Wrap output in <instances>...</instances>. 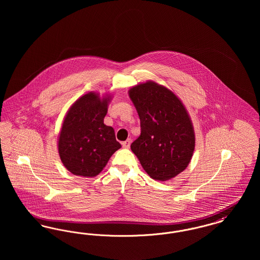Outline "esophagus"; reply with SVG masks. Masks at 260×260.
Instances as JSON below:
<instances>
[{
	"instance_id": "1",
	"label": "esophagus",
	"mask_w": 260,
	"mask_h": 260,
	"mask_svg": "<svg viewBox=\"0 0 260 260\" xmlns=\"http://www.w3.org/2000/svg\"><path fill=\"white\" fill-rule=\"evenodd\" d=\"M131 143H132V140L131 139H127V140H125L124 142H122V145H123V147L124 148H129V146H131Z\"/></svg>"
}]
</instances>
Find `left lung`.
I'll list each match as a JSON object with an SVG mask.
<instances>
[{"label": "left lung", "mask_w": 260, "mask_h": 260, "mask_svg": "<svg viewBox=\"0 0 260 260\" xmlns=\"http://www.w3.org/2000/svg\"><path fill=\"white\" fill-rule=\"evenodd\" d=\"M140 119L141 134L131 149L155 180L167 181L188 167L195 150L192 120L172 89L154 81L128 90Z\"/></svg>", "instance_id": "1"}]
</instances>
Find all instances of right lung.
Here are the masks:
<instances>
[{
	"label": "right lung",
	"mask_w": 260,
	"mask_h": 260,
	"mask_svg": "<svg viewBox=\"0 0 260 260\" xmlns=\"http://www.w3.org/2000/svg\"><path fill=\"white\" fill-rule=\"evenodd\" d=\"M112 94L89 91L66 113L57 139L63 166L75 175L94 177L102 172L121 144L114 128L104 124Z\"/></svg>",
	"instance_id": "1"
}]
</instances>
